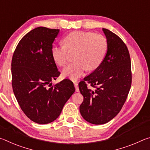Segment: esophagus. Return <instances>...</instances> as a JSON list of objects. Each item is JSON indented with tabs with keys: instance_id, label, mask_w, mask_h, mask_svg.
<instances>
[{
	"instance_id": "1",
	"label": "esophagus",
	"mask_w": 150,
	"mask_h": 150,
	"mask_svg": "<svg viewBox=\"0 0 150 150\" xmlns=\"http://www.w3.org/2000/svg\"><path fill=\"white\" fill-rule=\"evenodd\" d=\"M74 85H75V91H77V92H79V87H78V83L76 82V81H75L74 83Z\"/></svg>"
}]
</instances>
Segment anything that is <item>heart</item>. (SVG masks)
I'll list each match as a JSON object with an SVG mask.
<instances>
[{
  "instance_id": "heart-1",
  "label": "heart",
  "mask_w": 150,
  "mask_h": 150,
  "mask_svg": "<svg viewBox=\"0 0 150 150\" xmlns=\"http://www.w3.org/2000/svg\"><path fill=\"white\" fill-rule=\"evenodd\" d=\"M64 45H54L52 55L59 67L67 62V50L75 51L74 62L63 70V75L73 80L81 77L87 69L93 71L102 64L108 50V41L105 35L91 32L74 31L63 39Z\"/></svg>"
}]
</instances>
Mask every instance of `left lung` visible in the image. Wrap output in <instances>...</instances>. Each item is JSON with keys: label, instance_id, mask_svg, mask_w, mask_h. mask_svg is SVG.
Returning <instances> with one entry per match:
<instances>
[{"label": "left lung", "instance_id": "1", "mask_svg": "<svg viewBox=\"0 0 150 150\" xmlns=\"http://www.w3.org/2000/svg\"><path fill=\"white\" fill-rule=\"evenodd\" d=\"M108 41L106 57L99 67L79 83L83 96L80 112L93 124L108 122L118 115L128 96L132 84L131 61L128 47L120 37L103 29ZM95 88L87 87L86 83Z\"/></svg>", "mask_w": 150, "mask_h": 150}]
</instances>
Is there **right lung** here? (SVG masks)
I'll use <instances>...</instances> for the list:
<instances>
[{
  "mask_svg": "<svg viewBox=\"0 0 150 150\" xmlns=\"http://www.w3.org/2000/svg\"><path fill=\"white\" fill-rule=\"evenodd\" d=\"M59 29L38 27L20 40L12 55V85L22 110L35 123L52 122L73 93L71 81L52 85L60 75L52 55Z\"/></svg>",
  "mask_w": 150,
  "mask_h": 150,
  "instance_id": "obj_1",
  "label": "right lung"
}]
</instances>
